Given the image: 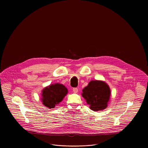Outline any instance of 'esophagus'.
I'll return each instance as SVG.
<instances>
[{"instance_id":"obj_1","label":"esophagus","mask_w":148,"mask_h":148,"mask_svg":"<svg viewBox=\"0 0 148 148\" xmlns=\"http://www.w3.org/2000/svg\"><path fill=\"white\" fill-rule=\"evenodd\" d=\"M73 92L75 93H76L78 92V89L77 88H73Z\"/></svg>"}]
</instances>
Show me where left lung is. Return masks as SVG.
Returning a JSON list of instances; mask_svg holds the SVG:
<instances>
[{"mask_svg":"<svg viewBox=\"0 0 148 148\" xmlns=\"http://www.w3.org/2000/svg\"><path fill=\"white\" fill-rule=\"evenodd\" d=\"M82 96L91 110L97 112L105 109L110 99L109 86L103 81L92 80L83 89Z\"/></svg>","mask_w":148,"mask_h":148,"instance_id":"obj_1","label":"left lung"}]
</instances>
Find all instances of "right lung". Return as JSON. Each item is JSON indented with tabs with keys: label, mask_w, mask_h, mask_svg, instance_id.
<instances>
[{
	"label": "right lung",
	"mask_w": 148,
	"mask_h": 148,
	"mask_svg": "<svg viewBox=\"0 0 148 148\" xmlns=\"http://www.w3.org/2000/svg\"><path fill=\"white\" fill-rule=\"evenodd\" d=\"M68 93V89L62 84H51L42 90V104L48 108H54L59 104Z\"/></svg>",
	"instance_id": "add662e5"
}]
</instances>
